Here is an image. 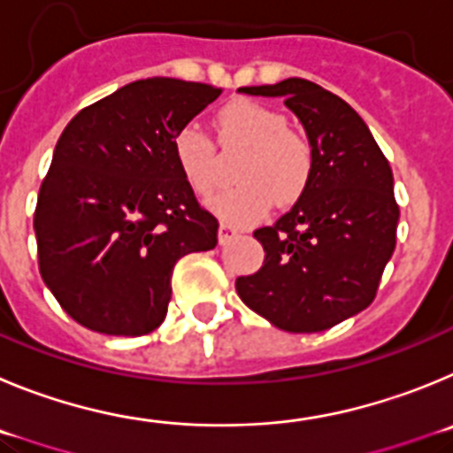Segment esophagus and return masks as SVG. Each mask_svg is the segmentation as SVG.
<instances>
[{"label": "esophagus", "instance_id": "34e87169", "mask_svg": "<svg viewBox=\"0 0 453 453\" xmlns=\"http://www.w3.org/2000/svg\"><path fill=\"white\" fill-rule=\"evenodd\" d=\"M236 234H239V227L230 226V223H221V226H219V243H221V246L223 243L232 242Z\"/></svg>", "mask_w": 453, "mask_h": 453}]
</instances>
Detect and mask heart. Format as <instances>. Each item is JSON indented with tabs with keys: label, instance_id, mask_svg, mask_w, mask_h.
Wrapping results in <instances>:
<instances>
[{
	"label": "heart",
	"instance_id": "b5f03b06",
	"mask_svg": "<svg viewBox=\"0 0 453 453\" xmlns=\"http://www.w3.org/2000/svg\"><path fill=\"white\" fill-rule=\"evenodd\" d=\"M287 117L257 101L236 99L219 112L223 144L248 146L236 169V187L211 198V207L234 223H252L275 198L293 203L303 196L313 173V149L307 137L287 128ZM173 160L191 189L205 196L217 182V150L198 124H182L171 137Z\"/></svg>",
	"mask_w": 453,
	"mask_h": 453
}]
</instances>
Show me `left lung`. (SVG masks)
<instances>
[{"label":"left lung","mask_w":453,"mask_h":453,"mask_svg":"<svg viewBox=\"0 0 453 453\" xmlns=\"http://www.w3.org/2000/svg\"><path fill=\"white\" fill-rule=\"evenodd\" d=\"M239 92L282 96L304 126L313 173L291 211L255 230L264 266L236 277V293L284 332H325L372 303L393 257V171L357 110L320 85L287 79Z\"/></svg>","instance_id":"obj_1"}]
</instances>
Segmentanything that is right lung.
I'll return each instance as SVG.
<instances>
[{
	"label": "right lung",
	"mask_w": 453,
	"mask_h": 453,
	"mask_svg": "<svg viewBox=\"0 0 453 453\" xmlns=\"http://www.w3.org/2000/svg\"><path fill=\"white\" fill-rule=\"evenodd\" d=\"M221 89L142 79L69 121L42 180L34 230L40 275L76 323L108 336L160 327L180 257L217 246L171 137Z\"/></svg>",
	"instance_id": "right-lung-1"
}]
</instances>
